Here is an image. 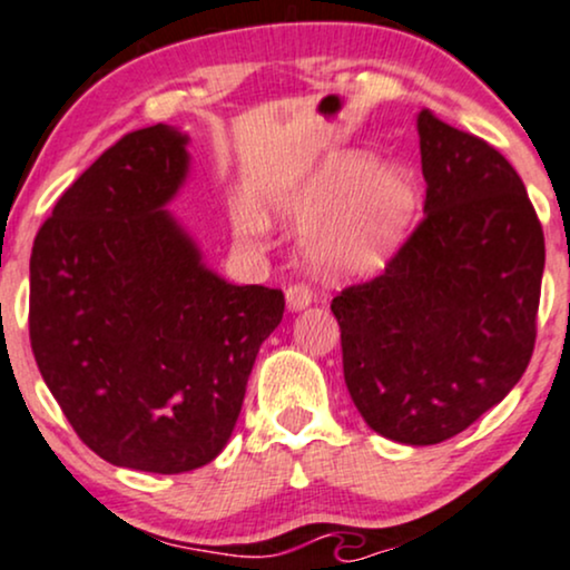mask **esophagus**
Segmentation results:
<instances>
[{"label":"esophagus","mask_w":570,"mask_h":570,"mask_svg":"<svg viewBox=\"0 0 570 570\" xmlns=\"http://www.w3.org/2000/svg\"><path fill=\"white\" fill-rule=\"evenodd\" d=\"M313 303V289L303 281H297V284H289V289H286V305H289V311H303Z\"/></svg>","instance_id":"34e87169"}]
</instances>
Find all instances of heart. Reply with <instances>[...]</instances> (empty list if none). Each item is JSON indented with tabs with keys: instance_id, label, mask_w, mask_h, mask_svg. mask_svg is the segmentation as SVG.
<instances>
[{
	"instance_id": "heart-1",
	"label": "heart",
	"mask_w": 570,
	"mask_h": 570,
	"mask_svg": "<svg viewBox=\"0 0 570 570\" xmlns=\"http://www.w3.org/2000/svg\"><path fill=\"white\" fill-rule=\"evenodd\" d=\"M340 207L344 212L326 222L313 240V257L330 273L362 276L375 271L402 240L415 214V185L402 168L375 174L372 160L362 155H340L303 189L292 214L311 227ZM259 227L257 219H240L246 235H257Z\"/></svg>"
}]
</instances>
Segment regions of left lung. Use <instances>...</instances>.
Wrapping results in <instances>:
<instances>
[{
	"label": "left lung",
	"mask_w": 570,
	"mask_h": 570,
	"mask_svg": "<svg viewBox=\"0 0 570 570\" xmlns=\"http://www.w3.org/2000/svg\"><path fill=\"white\" fill-rule=\"evenodd\" d=\"M423 219L381 276L332 299L343 372L372 431L436 444L469 429L525 372L535 345L544 230L495 147L417 115Z\"/></svg>",
	"instance_id": "obj_1"
}]
</instances>
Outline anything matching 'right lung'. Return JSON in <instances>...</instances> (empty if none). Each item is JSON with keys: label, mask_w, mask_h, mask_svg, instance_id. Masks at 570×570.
<instances>
[{"label": "right lung", "mask_w": 570, "mask_h": 570, "mask_svg": "<svg viewBox=\"0 0 570 570\" xmlns=\"http://www.w3.org/2000/svg\"><path fill=\"white\" fill-rule=\"evenodd\" d=\"M187 136L130 130L56 203L31 248L29 337L77 436L115 466L181 474L230 440L284 292L200 263L166 203Z\"/></svg>", "instance_id": "obj_1"}]
</instances>
